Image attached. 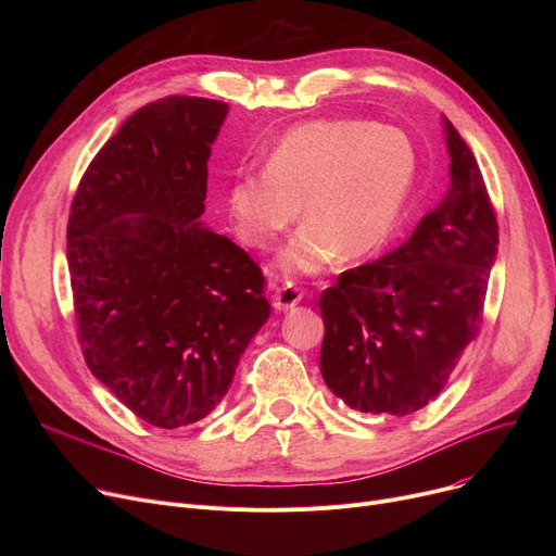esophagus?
Segmentation results:
<instances>
[{"mask_svg":"<svg viewBox=\"0 0 556 556\" xmlns=\"http://www.w3.org/2000/svg\"><path fill=\"white\" fill-rule=\"evenodd\" d=\"M304 298V290H300L295 283H283L275 288L273 295V306L275 311H290L295 304H300Z\"/></svg>","mask_w":556,"mask_h":556,"instance_id":"1","label":"esophagus"}]
</instances>
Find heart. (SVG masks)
I'll list each match as a JSON object with an SVG mask.
<instances>
[{
    "label": "heart",
    "instance_id": "obj_1",
    "mask_svg": "<svg viewBox=\"0 0 556 556\" xmlns=\"http://www.w3.org/2000/svg\"><path fill=\"white\" fill-rule=\"evenodd\" d=\"M417 146L394 126L313 119L286 130L263 166H245L227 189L239 239L268 250L302 214L306 223L279 254L288 275H313L340 252L361 258L392 231L417 180Z\"/></svg>",
    "mask_w": 556,
    "mask_h": 556
}]
</instances>
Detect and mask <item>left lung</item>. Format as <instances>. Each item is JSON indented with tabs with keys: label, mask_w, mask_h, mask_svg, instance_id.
<instances>
[{
	"label": "left lung",
	"mask_w": 556,
	"mask_h": 556,
	"mask_svg": "<svg viewBox=\"0 0 556 556\" xmlns=\"http://www.w3.org/2000/svg\"><path fill=\"white\" fill-rule=\"evenodd\" d=\"M451 189L413 237L319 298V371L349 407L405 417L448 383L482 325L498 223L469 146L444 119Z\"/></svg>",
	"instance_id": "8db88e82"
}]
</instances>
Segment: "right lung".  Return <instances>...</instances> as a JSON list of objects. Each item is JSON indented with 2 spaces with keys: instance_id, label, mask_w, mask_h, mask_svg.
<instances>
[{
  "instance_id": "add662e5",
  "label": "right lung",
  "mask_w": 556,
  "mask_h": 556,
  "mask_svg": "<svg viewBox=\"0 0 556 556\" xmlns=\"http://www.w3.org/2000/svg\"><path fill=\"white\" fill-rule=\"evenodd\" d=\"M227 103L139 108L83 173L67 223L78 342L90 371L141 421L207 417L270 317L263 273L200 223Z\"/></svg>"
}]
</instances>
